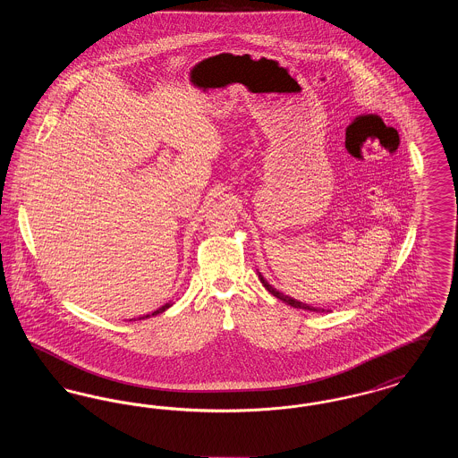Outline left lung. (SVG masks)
I'll list each match as a JSON object with an SVG mask.
<instances>
[{
	"mask_svg": "<svg viewBox=\"0 0 458 458\" xmlns=\"http://www.w3.org/2000/svg\"><path fill=\"white\" fill-rule=\"evenodd\" d=\"M259 280H261V284H264V288L271 293V295H275L276 299H280V301H284V304L292 305V307H297V309H304V310H314V312H321V310H325V309H316V307H312V305L304 304V302H299V301H295V299H292V297H288V295H284L282 292H278L276 288H273L271 284H267L264 278H262L261 273H259Z\"/></svg>",
	"mask_w": 458,
	"mask_h": 458,
	"instance_id": "left-lung-1",
	"label": "left lung"
}]
</instances>
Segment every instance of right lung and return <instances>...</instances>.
<instances>
[{
	"label": "right lung",
	"instance_id": "1",
	"mask_svg": "<svg viewBox=\"0 0 458 458\" xmlns=\"http://www.w3.org/2000/svg\"><path fill=\"white\" fill-rule=\"evenodd\" d=\"M174 305V302H168V304L161 305L159 309H156L154 312H151V314H146V316H142V318H139V319H146V318H151V316H157V314H161V312H165L168 307H172ZM135 321V319H133Z\"/></svg>",
	"mask_w": 458,
	"mask_h": 458
}]
</instances>
